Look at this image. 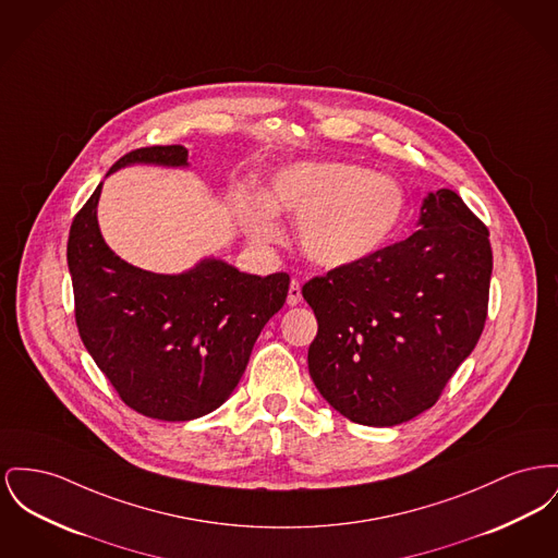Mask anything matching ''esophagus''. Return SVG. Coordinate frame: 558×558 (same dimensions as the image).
<instances>
[{"mask_svg": "<svg viewBox=\"0 0 558 558\" xmlns=\"http://www.w3.org/2000/svg\"><path fill=\"white\" fill-rule=\"evenodd\" d=\"M287 303H289V305H299V303H301V284H299V280H293V282H291Z\"/></svg>", "mask_w": 558, "mask_h": 558, "instance_id": "34e87169", "label": "esophagus"}]
</instances>
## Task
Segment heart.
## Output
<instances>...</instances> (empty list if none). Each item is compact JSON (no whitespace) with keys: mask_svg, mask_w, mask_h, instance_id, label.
I'll return each instance as SVG.
<instances>
[{"mask_svg":"<svg viewBox=\"0 0 558 558\" xmlns=\"http://www.w3.org/2000/svg\"><path fill=\"white\" fill-rule=\"evenodd\" d=\"M407 208L402 187L352 162H299L278 170L265 197H244L238 219L257 244H276V213L296 217L299 246L310 262L345 267L379 253Z\"/></svg>","mask_w":558,"mask_h":558,"instance_id":"obj_1","label":"heart"}]
</instances>
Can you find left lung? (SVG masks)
Returning a JSON list of instances; mask_svg holds the SVG:
<instances>
[{"label": "left lung", "mask_w": 558, "mask_h": 558, "mask_svg": "<svg viewBox=\"0 0 558 558\" xmlns=\"http://www.w3.org/2000/svg\"><path fill=\"white\" fill-rule=\"evenodd\" d=\"M420 228L301 289L318 320L310 375L362 426H396L434 407L485 328L487 226L456 192L438 190L424 199Z\"/></svg>", "instance_id": "obj_1"}]
</instances>
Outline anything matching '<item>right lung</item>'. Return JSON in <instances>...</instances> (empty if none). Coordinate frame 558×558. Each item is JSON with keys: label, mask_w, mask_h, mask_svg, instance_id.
Returning <instances> with one entry per match:
<instances>
[{"label": "right lung", "mask_w": 558, "mask_h": 558, "mask_svg": "<svg viewBox=\"0 0 558 558\" xmlns=\"http://www.w3.org/2000/svg\"><path fill=\"white\" fill-rule=\"evenodd\" d=\"M187 166L183 145L141 147L129 165ZM100 185L75 215L66 263L80 337L132 411L187 422L221 407L238 386L265 323L284 305L289 274L253 276L204 259L165 276L122 262L97 223Z\"/></svg>", "instance_id": "add662e5"}]
</instances>
